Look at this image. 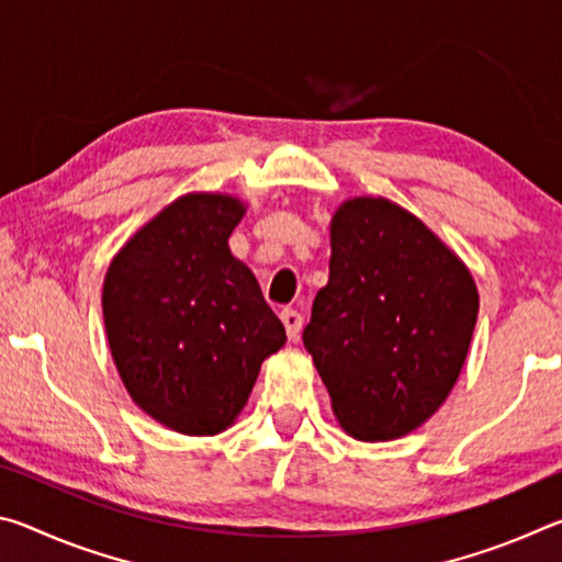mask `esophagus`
Here are the masks:
<instances>
[{
    "label": "esophagus",
    "instance_id": "obj_1",
    "mask_svg": "<svg viewBox=\"0 0 562 562\" xmlns=\"http://www.w3.org/2000/svg\"><path fill=\"white\" fill-rule=\"evenodd\" d=\"M280 319H282V325H284V331H288V337L290 339H297L300 337V329H302V315H300V312L292 310V307H284L280 312Z\"/></svg>",
    "mask_w": 562,
    "mask_h": 562
}]
</instances>
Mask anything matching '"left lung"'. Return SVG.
I'll list each match as a JSON object with an SVG mask.
<instances>
[{"mask_svg": "<svg viewBox=\"0 0 562 562\" xmlns=\"http://www.w3.org/2000/svg\"><path fill=\"white\" fill-rule=\"evenodd\" d=\"M475 315L471 272L429 227L384 198H355L331 221L329 282L302 341L345 431L389 441L449 396Z\"/></svg>", "mask_w": 562, "mask_h": 562, "instance_id": "left-lung-1", "label": "left lung"}]
</instances>
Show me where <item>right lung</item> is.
<instances>
[{"label": "right lung", "instance_id": "add662e5", "mask_svg": "<svg viewBox=\"0 0 562 562\" xmlns=\"http://www.w3.org/2000/svg\"><path fill=\"white\" fill-rule=\"evenodd\" d=\"M245 207L186 195L140 227L103 282V322L128 394L168 429L213 436L245 406L288 335L227 247Z\"/></svg>", "mask_w": 562, "mask_h": 562}]
</instances>
